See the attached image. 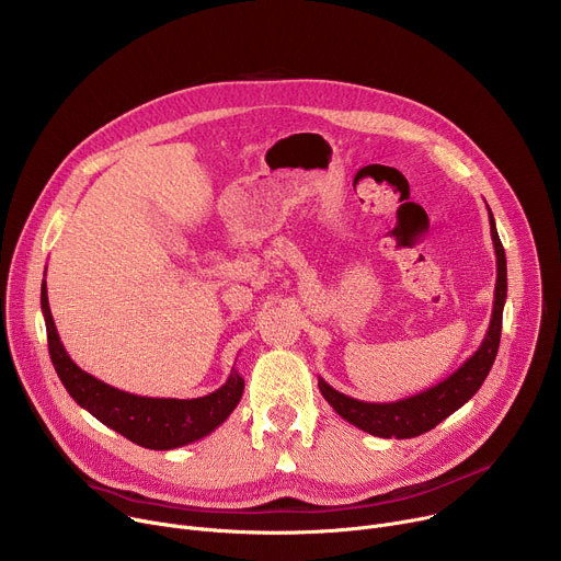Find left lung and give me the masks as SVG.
Returning a JSON list of instances; mask_svg holds the SVG:
<instances>
[{"instance_id":"1","label":"left lung","mask_w":561,"mask_h":561,"mask_svg":"<svg viewBox=\"0 0 561 561\" xmlns=\"http://www.w3.org/2000/svg\"><path fill=\"white\" fill-rule=\"evenodd\" d=\"M491 219V237L497 257V284H495V301H493V314L491 324L486 331V337L453 375H448L444 381L435 383L433 388H426L424 392H417L413 397L399 399V402L388 404H370L362 402V399L348 397L340 390H335L329 381L319 377V390H322L327 402L335 409L340 417H344L348 424L362 428L368 435L375 437H394V439H411L422 433H428L439 422H444L448 415H453L457 409H461L468 399L484 383L486 375L493 368V362L497 357L500 337H502V314L506 304V253L500 242L497 226L493 219V213L489 208Z\"/></svg>"}]
</instances>
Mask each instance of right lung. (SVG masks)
<instances>
[{
    "label": "right lung",
    "instance_id": "obj_1",
    "mask_svg": "<svg viewBox=\"0 0 561 561\" xmlns=\"http://www.w3.org/2000/svg\"><path fill=\"white\" fill-rule=\"evenodd\" d=\"M46 277V273H44ZM42 312L50 362L75 402L104 426L150 450H173L210 435L234 411L244 392V379L234 368L224 386L195 399L141 397L119 390L79 368L66 353L53 322L46 279L42 282Z\"/></svg>",
    "mask_w": 561,
    "mask_h": 561
}]
</instances>
